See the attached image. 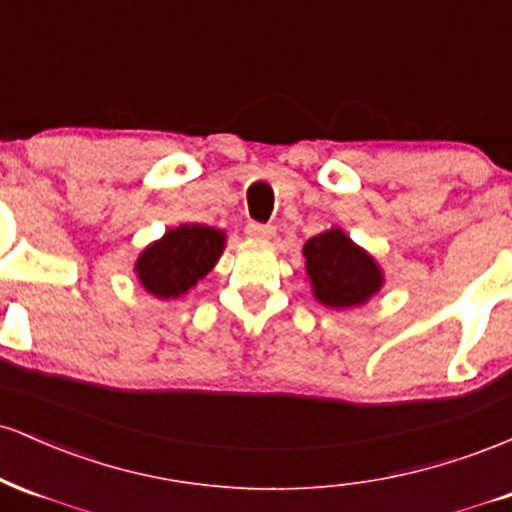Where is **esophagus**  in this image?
I'll use <instances>...</instances> for the list:
<instances>
[{
	"instance_id": "obj_1",
	"label": "esophagus",
	"mask_w": 512,
	"mask_h": 512,
	"mask_svg": "<svg viewBox=\"0 0 512 512\" xmlns=\"http://www.w3.org/2000/svg\"><path fill=\"white\" fill-rule=\"evenodd\" d=\"M245 233H248L250 238H269L274 233V228L272 226H264V223L250 221L248 226H245Z\"/></svg>"
}]
</instances>
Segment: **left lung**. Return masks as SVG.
<instances>
[{"label":"left lung","instance_id":"left-lung-1","mask_svg":"<svg viewBox=\"0 0 512 512\" xmlns=\"http://www.w3.org/2000/svg\"><path fill=\"white\" fill-rule=\"evenodd\" d=\"M303 255L313 296L327 308H356L383 289L378 262L342 228L317 233L303 245Z\"/></svg>","mask_w":512,"mask_h":512}]
</instances>
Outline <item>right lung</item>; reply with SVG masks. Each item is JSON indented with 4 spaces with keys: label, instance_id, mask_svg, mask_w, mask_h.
Returning <instances> with one entry per match:
<instances>
[{
    "label": "right lung",
    "instance_id": "right-lung-1",
    "mask_svg": "<svg viewBox=\"0 0 512 512\" xmlns=\"http://www.w3.org/2000/svg\"><path fill=\"white\" fill-rule=\"evenodd\" d=\"M223 245V231L199 223H182L178 228H170L166 236L139 255L134 272L151 296L161 301L180 298L214 269Z\"/></svg>",
    "mask_w": 512,
    "mask_h": 512
}]
</instances>
